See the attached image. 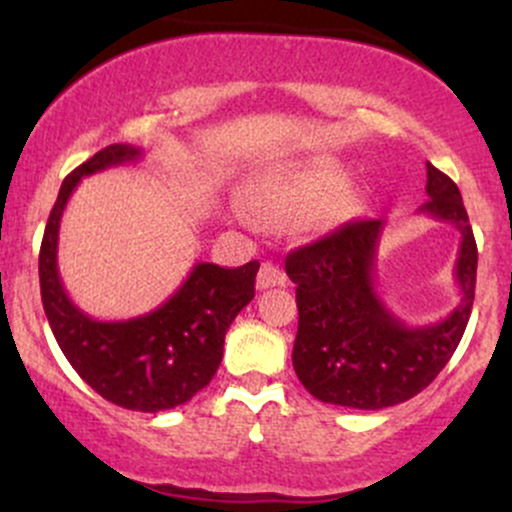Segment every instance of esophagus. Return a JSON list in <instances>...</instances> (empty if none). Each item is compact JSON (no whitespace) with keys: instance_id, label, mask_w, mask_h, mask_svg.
Here are the masks:
<instances>
[{"instance_id":"1","label":"esophagus","mask_w":512,"mask_h":512,"mask_svg":"<svg viewBox=\"0 0 512 512\" xmlns=\"http://www.w3.org/2000/svg\"><path fill=\"white\" fill-rule=\"evenodd\" d=\"M284 284H286L284 269L274 262H262L260 274H257V286H260V289H272V286H284Z\"/></svg>"}]
</instances>
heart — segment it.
<instances>
[{
  "label": "heart",
  "mask_w": 512,
  "mask_h": 512,
  "mask_svg": "<svg viewBox=\"0 0 512 512\" xmlns=\"http://www.w3.org/2000/svg\"><path fill=\"white\" fill-rule=\"evenodd\" d=\"M342 182L339 168L325 166V163H308V166H293L284 168L279 173L264 178L255 187V199L267 207H301L317 199L325 192L334 190ZM342 202L339 197H330L320 209L317 216L320 219H332L339 214Z\"/></svg>",
  "instance_id": "1"
}]
</instances>
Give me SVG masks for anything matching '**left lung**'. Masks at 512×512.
Masks as SVG:
<instances>
[{
    "instance_id": "obj_1",
    "label": "left lung",
    "mask_w": 512,
    "mask_h": 512,
    "mask_svg": "<svg viewBox=\"0 0 512 512\" xmlns=\"http://www.w3.org/2000/svg\"><path fill=\"white\" fill-rule=\"evenodd\" d=\"M426 173L431 199L419 211L452 223L462 236L455 264L462 298L445 320L407 327L380 301L373 274L380 219L349 221L286 255L298 305L293 368L320 402L395 407L431 385L460 344L477 286V240L455 182L431 163Z\"/></svg>"
}]
</instances>
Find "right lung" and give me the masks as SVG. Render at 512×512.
<instances>
[{"mask_svg": "<svg viewBox=\"0 0 512 512\" xmlns=\"http://www.w3.org/2000/svg\"><path fill=\"white\" fill-rule=\"evenodd\" d=\"M137 158L142 149L110 144L64 178L45 226L38 272L52 334L76 373L117 407L156 414L190 402L211 383L228 327L255 298L260 262L236 269L199 262L161 308L132 320L101 322L76 308L57 272L62 211L84 175Z\"/></svg>", "mask_w": 512, "mask_h": 512, "instance_id": "1", "label": "right lung"}]
</instances>
